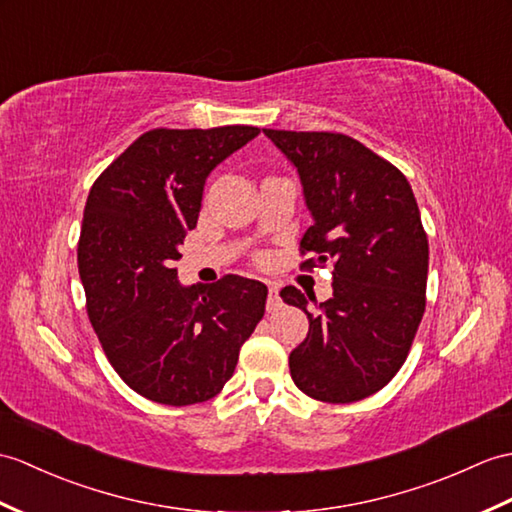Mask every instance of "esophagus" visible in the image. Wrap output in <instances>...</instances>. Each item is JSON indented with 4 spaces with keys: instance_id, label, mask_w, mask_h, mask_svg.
Instances as JSON below:
<instances>
[{
    "instance_id": "1",
    "label": "esophagus",
    "mask_w": 512,
    "mask_h": 512,
    "mask_svg": "<svg viewBox=\"0 0 512 512\" xmlns=\"http://www.w3.org/2000/svg\"><path fill=\"white\" fill-rule=\"evenodd\" d=\"M279 307H281V296H279L277 285H270L268 288V312H277Z\"/></svg>"
}]
</instances>
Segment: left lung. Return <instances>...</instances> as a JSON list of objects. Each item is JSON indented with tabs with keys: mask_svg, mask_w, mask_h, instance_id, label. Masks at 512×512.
Masks as SVG:
<instances>
[{
	"mask_svg": "<svg viewBox=\"0 0 512 512\" xmlns=\"http://www.w3.org/2000/svg\"><path fill=\"white\" fill-rule=\"evenodd\" d=\"M299 172L314 224L303 266L334 264V296L309 301L294 285L281 299L310 318L290 353V375L307 397L360 401L382 390L406 362L425 312L427 235L408 178L360 141L340 133L264 128ZM310 295V294H307Z\"/></svg>",
	"mask_w": 512,
	"mask_h": 512,
	"instance_id": "1",
	"label": "left lung"
}]
</instances>
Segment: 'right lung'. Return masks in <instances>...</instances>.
I'll use <instances>...</instances> for the list:
<instances>
[{"instance_id": "add662e5", "label": "right lung", "mask_w": 512, "mask_h": 512, "mask_svg": "<svg viewBox=\"0 0 512 512\" xmlns=\"http://www.w3.org/2000/svg\"><path fill=\"white\" fill-rule=\"evenodd\" d=\"M257 135L255 126L148 130L89 192L78 242L89 320L117 375L163 406L216 397L264 316L261 281L181 285L174 268L207 176Z\"/></svg>"}]
</instances>
